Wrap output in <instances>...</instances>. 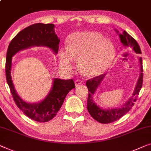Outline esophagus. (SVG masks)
Listing matches in <instances>:
<instances>
[{"label":"esophagus","instance_id":"34e87169","mask_svg":"<svg viewBox=\"0 0 151 151\" xmlns=\"http://www.w3.org/2000/svg\"><path fill=\"white\" fill-rule=\"evenodd\" d=\"M82 84V81L81 80H76L75 81V84H76V86H80V84Z\"/></svg>","mask_w":151,"mask_h":151}]
</instances>
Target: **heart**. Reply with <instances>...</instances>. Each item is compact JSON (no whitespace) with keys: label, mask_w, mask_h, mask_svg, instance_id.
Here are the masks:
<instances>
[{"label":"heart","mask_w":151,"mask_h":151,"mask_svg":"<svg viewBox=\"0 0 151 151\" xmlns=\"http://www.w3.org/2000/svg\"><path fill=\"white\" fill-rule=\"evenodd\" d=\"M113 42L101 34L92 32H76L69 38L68 46L60 47L58 59L60 67L67 71L74 69L76 59L82 73L95 77L110 67L115 57Z\"/></svg>","instance_id":"obj_1"}]
</instances>
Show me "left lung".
I'll list each match as a JSON object with an SVG mask.
<instances>
[{
    "label": "left lung",
    "mask_w": 151,
    "mask_h": 151,
    "mask_svg": "<svg viewBox=\"0 0 151 151\" xmlns=\"http://www.w3.org/2000/svg\"><path fill=\"white\" fill-rule=\"evenodd\" d=\"M116 32L118 33L117 31ZM121 42L124 45L125 47H129L132 49L134 52L137 54H141V49L135 39L133 37L128 34L126 31H124L122 34H119ZM140 63V73L139 79L137 82V85L134 91L133 96L129 98V100L125 103L124 105L121 108H115L109 110H104L101 109L98 106H97L96 103L93 100V96L95 93L96 88H98L99 84L102 81L103 78L105 76V74L100 75L96 77H94L87 80L86 82V86L88 90V97L87 100V109L88 113L95 120L102 124H109L117 120L122 117L124 116L126 113L129 112L131 110L132 107L134 105V102L137 100V96L139 95L140 89L142 87V83H143V68H142V58H139Z\"/></svg>",
    "instance_id": "1"
}]
</instances>
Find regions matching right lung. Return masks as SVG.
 Listing matches in <instances>:
<instances>
[{
    "label": "right lung",
    "mask_w": 151,
    "mask_h": 151,
    "mask_svg": "<svg viewBox=\"0 0 151 151\" xmlns=\"http://www.w3.org/2000/svg\"><path fill=\"white\" fill-rule=\"evenodd\" d=\"M54 24L36 23L24 28L10 42L5 63L6 80L16 106L33 120L47 122L52 119L63 104L65 98L75 83L72 79L55 78L51 91L44 100L36 104L24 102L16 92L11 77L12 58L18 51L32 46H45L58 53L60 40L54 32Z\"/></svg>",
    "instance_id": "add662e5"
}]
</instances>
